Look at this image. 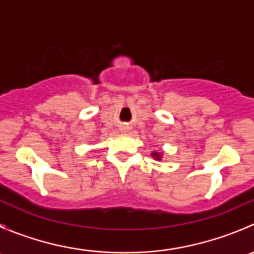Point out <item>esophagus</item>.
Wrapping results in <instances>:
<instances>
[{
    "label": "esophagus",
    "mask_w": 254,
    "mask_h": 254,
    "mask_svg": "<svg viewBox=\"0 0 254 254\" xmlns=\"http://www.w3.org/2000/svg\"><path fill=\"white\" fill-rule=\"evenodd\" d=\"M129 129H130V127H129V125H127V124H124V125H122V127H120V130H122L123 132L129 131Z\"/></svg>",
    "instance_id": "34e87169"
}]
</instances>
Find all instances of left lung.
<instances>
[{
    "label": "left lung",
    "mask_w": 254,
    "mask_h": 254,
    "mask_svg": "<svg viewBox=\"0 0 254 254\" xmlns=\"http://www.w3.org/2000/svg\"><path fill=\"white\" fill-rule=\"evenodd\" d=\"M153 156H155L156 158H161V155H160V153H156V152H155V153H153Z\"/></svg>",
    "instance_id": "1"
}]
</instances>
